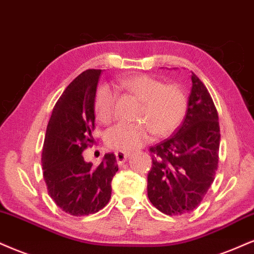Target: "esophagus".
I'll return each instance as SVG.
<instances>
[{"mask_svg": "<svg viewBox=\"0 0 254 254\" xmlns=\"http://www.w3.org/2000/svg\"><path fill=\"white\" fill-rule=\"evenodd\" d=\"M115 156H116V160H117V163L122 164L127 161V157H129V154H127V152H124V151H117L115 154Z\"/></svg>", "mask_w": 254, "mask_h": 254, "instance_id": "esophagus-1", "label": "esophagus"}]
</instances>
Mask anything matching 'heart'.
<instances>
[{"mask_svg":"<svg viewBox=\"0 0 254 254\" xmlns=\"http://www.w3.org/2000/svg\"><path fill=\"white\" fill-rule=\"evenodd\" d=\"M123 86L143 102L139 123H119L108 130L105 142L111 149L132 151L156 136H167L181 124L188 108L185 90L176 84L164 85L160 79L148 74L127 78ZM96 117L103 124L117 117V92L109 85L98 88L94 98Z\"/></svg>","mask_w":254,"mask_h":254,"instance_id":"heart-1","label":"heart"}]
</instances>
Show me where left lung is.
Here are the masks:
<instances>
[{"label":"left lung","mask_w":254,"mask_h":254,"mask_svg":"<svg viewBox=\"0 0 254 254\" xmlns=\"http://www.w3.org/2000/svg\"><path fill=\"white\" fill-rule=\"evenodd\" d=\"M219 146L218 111L203 82L191 72V91L181 127L150 148V202L167 215H181L196 208L214 181Z\"/></svg>","instance_id":"8db88e82"}]
</instances>
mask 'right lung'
<instances>
[{"mask_svg":"<svg viewBox=\"0 0 254 254\" xmlns=\"http://www.w3.org/2000/svg\"><path fill=\"white\" fill-rule=\"evenodd\" d=\"M102 69H87L73 80L54 106L42 149L44 180L50 196L74 216L93 214L111 198V181L118 172L114 154L92 167L82 151L93 142L94 98Z\"/></svg>","mask_w":254,"mask_h":254,"instance_id":"right-lung-1","label":"right lung"}]
</instances>
